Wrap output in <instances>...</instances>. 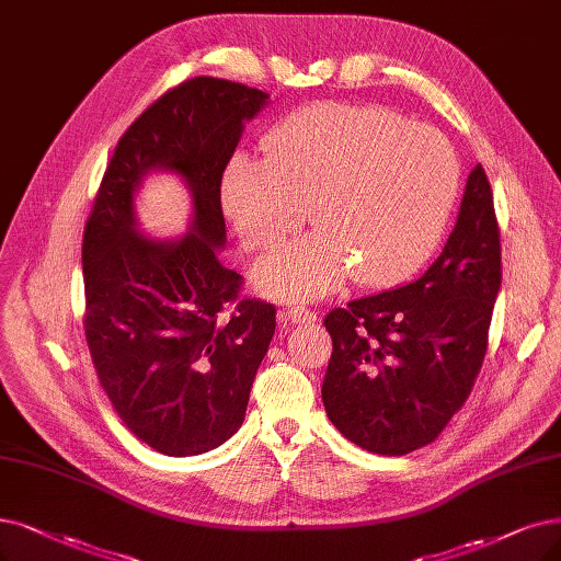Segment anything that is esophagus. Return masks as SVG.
I'll use <instances>...</instances> for the list:
<instances>
[{
	"instance_id": "esophagus-1",
	"label": "esophagus",
	"mask_w": 561,
	"mask_h": 561,
	"mask_svg": "<svg viewBox=\"0 0 561 561\" xmlns=\"http://www.w3.org/2000/svg\"><path fill=\"white\" fill-rule=\"evenodd\" d=\"M278 318L285 320V322H293V324H312L318 320V316L308 308H301V306H287L278 312Z\"/></svg>"
}]
</instances>
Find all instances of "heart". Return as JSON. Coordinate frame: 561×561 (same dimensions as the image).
<instances>
[{
  "label": "heart",
  "instance_id": "obj_1",
  "mask_svg": "<svg viewBox=\"0 0 561 561\" xmlns=\"http://www.w3.org/2000/svg\"><path fill=\"white\" fill-rule=\"evenodd\" d=\"M266 159L234 153L220 207L245 249H276L306 218L318 230L260 260L253 285L310 301L350 276L389 287L433 255L451 218L460 163L437 130L375 105L318 103L264 136Z\"/></svg>",
  "mask_w": 561,
  "mask_h": 561
}]
</instances>
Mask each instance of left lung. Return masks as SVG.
<instances>
[{"label": "left lung", "mask_w": 561, "mask_h": 561, "mask_svg": "<svg viewBox=\"0 0 561 561\" xmlns=\"http://www.w3.org/2000/svg\"><path fill=\"white\" fill-rule=\"evenodd\" d=\"M500 285V228L479 163L439 257L416 280L324 318L333 352L322 400L335 428L382 456L431 444L474 387Z\"/></svg>", "instance_id": "obj_1"}]
</instances>
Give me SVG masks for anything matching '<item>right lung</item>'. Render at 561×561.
Masks as SVG:
<instances>
[{
  "mask_svg": "<svg viewBox=\"0 0 561 561\" xmlns=\"http://www.w3.org/2000/svg\"><path fill=\"white\" fill-rule=\"evenodd\" d=\"M268 94L199 76L170 89L124 133L84 226V335L112 408L165 456L207 454L243 423L276 331L272 304L243 299L222 266L220 174ZM170 171L192 197L190 230L159 240L137 226L135 195Z\"/></svg>",
  "mask_w": 561,
  "mask_h": 561,
  "instance_id": "1",
  "label": "right lung"
}]
</instances>
